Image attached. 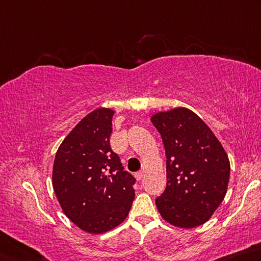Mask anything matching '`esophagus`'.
<instances>
[{"mask_svg":"<svg viewBox=\"0 0 261 261\" xmlns=\"http://www.w3.org/2000/svg\"><path fill=\"white\" fill-rule=\"evenodd\" d=\"M135 177H136V180L140 181V180L142 179V177H143V172H142V171L136 172V173H135Z\"/></svg>","mask_w":261,"mask_h":261,"instance_id":"34e87169","label":"esophagus"}]
</instances>
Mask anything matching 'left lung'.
Here are the masks:
<instances>
[{
  "label": "left lung",
  "mask_w": 261,
  "mask_h": 261,
  "mask_svg": "<svg viewBox=\"0 0 261 261\" xmlns=\"http://www.w3.org/2000/svg\"><path fill=\"white\" fill-rule=\"evenodd\" d=\"M166 153V189L156 198L165 221L195 228L211 218L225 198L230 164L225 149L197 114L186 108L151 117Z\"/></svg>",
  "instance_id": "1"
}]
</instances>
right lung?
Instances as JSON below:
<instances>
[{
  "label": "right lung",
  "mask_w": 261,
  "mask_h": 261,
  "mask_svg": "<svg viewBox=\"0 0 261 261\" xmlns=\"http://www.w3.org/2000/svg\"><path fill=\"white\" fill-rule=\"evenodd\" d=\"M111 109L100 108L81 119L56 152L53 187L63 212L89 234L120 225L135 197V177L123 171L110 145Z\"/></svg>",
  "instance_id": "add662e5"
}]
</instances>
